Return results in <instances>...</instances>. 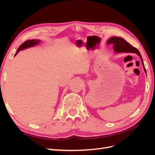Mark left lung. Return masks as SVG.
<instances>
[{
    "label": "left lung",
    "instance_id": "left-lung-1",
    "mask_svg": "<svg viewBox=\"0 0 155 155\" xmlns=\"http://www.w3.org/2000/svg\"><path fill=\"white\" fill-rule=\"evenodd\" d=\"M107 45L112 44L113 45V49L116 53L120 52H125V53H134L137 54L141 59L143 67L144 69L145 72L146 73V70L145 68L143 61L141 55H140V51L137 48H136L134 46H131L128 42H127L125 39L118 37H112L110 38L107 42Z\"/></svg>",
    "mask_w": 155,
    "mask_h": 155
}]
</instances>
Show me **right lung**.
<instances>
[{"instance_id":"1","label":"right lung","mask_w":155,"mask_h":155,"mask_svg":"<svg viewBox=\"0 0 155 155\" xmlns=\"http://www.w3.org/2000/svg\"><path fill=\"white\" fill-rule=\"evenodd\" d=\"M40 41H41L40 40H37V39H31V40H28L25 41L24 43H22L19 47H18L15 55H16L21 50H25L28 48H30V47H32V46H34L37 45H38L40 43Z\"/></svg>"}]
</instances>
